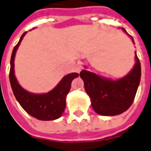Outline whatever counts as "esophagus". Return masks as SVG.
Instances as JSON below:
<instances>
[{"instance_id": "34e87169", "label": "esophagus", "mask_w": 151, "mask_h": 151, "mask_svg": "<svg viewBox=\"0 0 151 151\" xmlns=\"http://www.w3.org/2000/svg\"><path fill=\"white\" fill-rule=\"evenodd\" d=\"M82 68H83V66H82V64H81L80 63H77V65H76V68H75L76 71H77L78 73H79V72L82 70Z\"/></svg>"}]
</instances>
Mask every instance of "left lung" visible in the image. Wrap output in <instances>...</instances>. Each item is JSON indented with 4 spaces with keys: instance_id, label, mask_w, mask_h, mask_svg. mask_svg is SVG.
I'll return each mask as SVG.
<instances>
[{
    "instance_id": "1",
    "label": "left lung",
    "mask_w": 151,
    "mask_h": 151,
    "mask_svg": "<svg viewBox=\"0 0 151 151\" xmlns=\"http://www.w3.org/2000/svg\"><path fill=\"white\" fill-rule=\"evenodd\" d=\"M122 30L127 33L125 29ZM129 37L134 42L132 37ZM135 61L131 72L119 80L105 78L87 70L81 71L85 91L90 97L92 107L97 114L114 116L122 114L131 106L141 77V67L136 52Z\"/></svg>"
}]
</instances>
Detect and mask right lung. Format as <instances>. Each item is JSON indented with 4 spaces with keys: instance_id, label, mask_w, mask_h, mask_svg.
Returning a JSON list of instances; mask_svg holds the SVG:
<instances>
[{
    "instance_id": "1",
    "label": "right lung",
    "mask_w": 151,
    "mask_h": 151,
    "mask_svg": "<svg viewBox=\"0 0 151 151\" xmlns=\"http://www.w3.org/2000/svg\"><path fill=\"white\" fill-rule=\"evenodd\" d=\"M27 32H24L18 43L14 47L11 58L10 83L17 100L23 109L31 116L40 120H54L57 119L64 111L66 107V96L70 90L71 83L78 73H73L63 77L60 83L52 90L43 94L31 93L22 88L17 80L14 74V58L19 45Z\"/></svg>"
}]
</instances>
